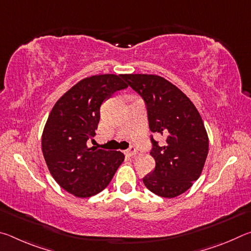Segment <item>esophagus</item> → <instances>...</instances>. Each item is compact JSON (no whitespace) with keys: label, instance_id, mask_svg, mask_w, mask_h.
I'll list each match as a JSON object with an SVG mask.
<instances>
[{"label":"esophagus","instance_id":"esophagus-1","mask_svg":"<svg viewBox=\"0 0 251 251\" xmlns=\"http://www.w3.org/2000/svg\"><path fill=\"white\" fill-rule=\"evenodd\" d=\"M125 154L130 156V157H133V156H135L136 154H137V151H136L134 147H130V148H128V150L125 151Z\"/></svg>","mask_w":251,"mask_h":251}]
</instances>
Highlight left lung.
I'll use <instances>...</instances> for the list:
<instances>
[{
  "instance_id": "8db88e82",
  "label": "left lung",
  "mask_w": 251,
  "mask_h": 251,
  "mask_svg": "<svg viewBox=\"0 0 251 251\" xmlns=\"http://www.w3.org/2000/svg\"><path fill=\"white\" fill-rule=\"evenodd\" d=\"M127 84L145 100L152 133L166 138L159 146L151 137L156 166L143 181L151 193L174 198L193 186L202 172L209 141L193 101L166 78L152 74H124Z\"/></svg>"
}]
</instances>
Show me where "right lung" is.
I'll list each match as a JSON object with an SVG mask.
<instances>
[{
    "mask_svg": "<svg viewBox=\"0 0 251 251\" xmlns=\"http://www.w3.org/2000/svg\"><path fill=\"white\" fill-rule=\"evenodd\" d=\"M127 86L122 74L83 78L50 110L42 134V151L50 175L75 197L100 193L124 161L123 152L88 147L87 142L96 135L101 103Z\"/></svg>",
    "mask_w": 251,
    "mask_h": 251,
    "instance_id": "1",
    "label": "right lung"
}]
</instances>
